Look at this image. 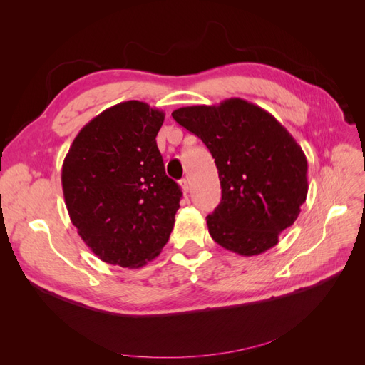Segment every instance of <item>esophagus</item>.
Returning a JSON list of instances; mask_svg holds the SVG:
<instances>
[{
    "label": "esophagus",
    "instance_id": "obj_1",
    "mask_svg": "<svg viewBox=\"0 0 365 365\" xmlns=\"http://www.w3.org/2000/svg\"><path fill=\"white\" fill-rule=\"evenodd\" d=\"M180 185H181V189L187 193V192H190V180L189 178H182L181 181H180Z\"/></svg>",
    "mask_w": 365,
    "mask_h": 365
}]
</instances>
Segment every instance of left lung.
I'll return each mask as SVG.
<instances>
[{
	"label": "left lung",
	"instance_id": "left-lung-1",
	"mask_svg": "<svg viewBox=\"0 0 365 365\" xmlns=\"http://www.w3.org/2000/svg\"><path fill=\"white\" fill-rule=\"evenodd\" d=\"M215 158L222 200L207 216L216 244L257 256L279 244L307 196L303 149L274 115L244 98L184 106L172 113Z\"/></svg>",
	"mask_w": 365,
	"mask_h": 365
}]
</instances>
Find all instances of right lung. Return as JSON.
<instances>
[{
	"label": "right lung",
	"instance_id": "right-lung-1",
	"mask_svg": "<svg viewBox=\"0 0 365 365\" xmlns=\"http://www.w3.org/2000/svg\"><path fill=\"white\" fill-rule=\"evenodd\" d=\"M163 121L164 113L145 102H121L86 123L63 160L71 222L109 264L145 267L172 233L182 193L157 146Z\"/></svg>",
	"mask_w": 365,
	"mask_h": 365
}]
</instances>
